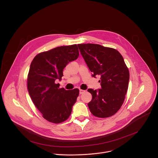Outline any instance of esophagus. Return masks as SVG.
I'll use <instances>...</instances> for the list:
<instances>
[{"label": "esophagus", "instance_id": "34e87169", "mask_svg": "<svg viewBox=\"0 0 158 158\" xmlns=\"http://www.w3.org/2000/svg\"><path fill=\"white\" fill-rule=\"evenodd\" d=\"M85 92V90H83V89H79V94H82V93H84Z\"/></svg>", "mask_w": 158, "mask_h": 158}]
</instances>
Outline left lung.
Instances as JSON below:
<instances>
[{
    "label": "left lung",
    "mask_w": 158,
    "mask_h": 158,
    "mask_svg": "<svg viewBox=\"0 0 158 158\" xmlns=\"http://www.w3.org/2000/svg\"><path fill=\"white\" fill-rule=\"evenodd\" d=\"M92 76L100 77L101 88L88 89V107L94 116L105 118L116 113L124 102L130 79L128 69L116 49L95 44H78Z\"/></svg>",
    "instance_id": "obj_1"
}]
</instances>
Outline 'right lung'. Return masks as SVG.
Returning a JSON list of instances; mask_svg holds the SVG:
<instances>
[{
	"instance_id": "obj_1",
	"label": "right lung",
	"mask_w": 158,
	"mask_h": 158,
	"mask_svg": "<svg viewBox=\"0 0 158 158\" xmlns=\"http://www.w3.org/2000/svg\"><path fill=\"white\" fill-rule=\"evenodd\" d=\"M79 56L76 44L57 47L40 52L31 61L27 79L30 96L37 109L47 121L60 123L67 120L77 100V88H60L63 70L69 62Z\"/></svg>"
}]
</instances>
